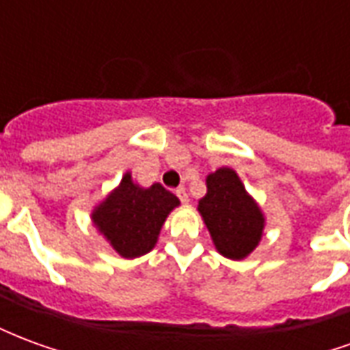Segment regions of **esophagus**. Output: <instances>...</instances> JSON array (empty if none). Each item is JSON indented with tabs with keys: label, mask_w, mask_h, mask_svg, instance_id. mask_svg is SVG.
Returning <instances> with one entry per match:
<instances>
[{
	"label": "esophagus",
	"mask_w": 350,
	"mask_h": 350,
	"mask_svg": "<svg viewBox=\"0 0 350 350\" xmlns=\"http://www.w3.org/2000/svg\"><path fill=\"white\" fill-rule=\"evenodd\" d=\"M176 195H178V198L182 200V204H187V202H189V195H187L185 187H180V189H176Z\"/></svg>",
	"instance_id": "34e87169"
}]
</instances>
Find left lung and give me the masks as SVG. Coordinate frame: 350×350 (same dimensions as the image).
<instances>
[{
	"mask_svg": "<svg viewBox=\"0 0 350 350\" xmlns=\"http://www.w3.org/2000/svg\"><path fill=\"white\" fill-rule=\"evenodd\" d=\"M208 193L198 200V212L221 255L243 258L257 247L262 236L264 217L245 193L232 168H219L208 176Z\"/></svg>",
	"mask_w": 350,
	"mask_h": 350,
	"instance_id": "1",
	"label": "left lung"
}]
</instances>
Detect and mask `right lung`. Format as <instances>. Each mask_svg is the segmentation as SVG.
<instances>
[{"instance_id": "1", "label": "right lung", "mask_w": 350, "mask_h": 350, "mask_svg": "<svg viewBox=\"0 0 350 350\" xmlns=\"http://www.w3.org/2000/svg\"><path fill=\"white\" fill-rule=\"evenodd\" d=\"M180 200L161 183L142 189L125 174L122 185L93 212V221L122 257L135 258L153 250L168 212Z\"/></svg>"}]
</instances>
